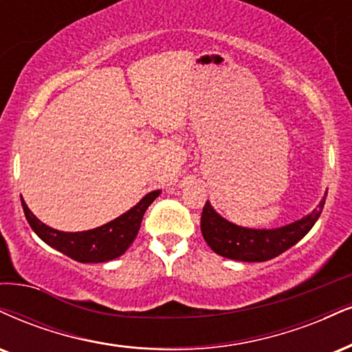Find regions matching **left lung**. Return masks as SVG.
Segmentation results:
<instances>
[{
	"mask_svg": "<svg viewBox=\"0 0 352 352\" xmlns=\"http://www.w3.org/2000/svg\"><path fill=\"white\" fill-rule=\"evenodd\" d=\"M326 195L328 192H324V197L321 198L318 206L307 217L285 226L272 228V230L238 226L223 218L211 206V203L206 201L201 213V234L206 244L218 256L226 257V259L241 262H264L274 259L297 244L300 239H303L305 234L315 226L323 211Z\"/></svg>",
	"mask_w": 352,
	"mask_h": 352,
	"instance_id": "8db88e82",
	"label": "left lung"
}]
</instances>
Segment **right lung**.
Wrapping results in <instances>:
<instances>
[{"label":"right lung","mask_w":352,"mask_h":352,"mask_svg":"<svg viewBox=\"0 0 352 352\" xmlns=\"http://www.w3.org/2000/svg\"><path fill=\"white\" fill-rule=\"evenodd\" d=\"M159 195L160 190H154V192L142 197L133 208L122 213L121 217L114 218L113 221L103 224V226L93 228V230L77 232L54 230V228L42 223L41 219H37L36 214L28 208L23 197H21V203H23V210L29 226L45 244L77 262L98 264V262L116 259L128 251V248L138 236L144 213Z\"/></svg>","instance_id":"1"}]
</instances>
